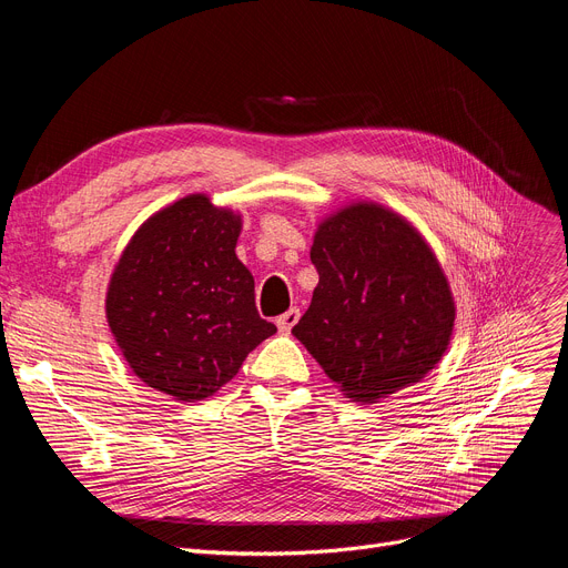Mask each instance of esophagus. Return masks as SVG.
Here are the masks:
<instances>
[{
    "label": "esophagus",
    "instance_id": "34e87169",
    "mask_svg": "<svg viewBox=\"0 0 568 568\" xmlns=\"http://www.w3.org/2000/svg\"><path fill=\"white\" fill-rule=\"evenodd\" d=\"M300 308H290L287 313H283L278 320H276V324H278V332L281 334H290L292 332V326L300 322Z\"/></svg>",
    "mask_w": 568,
    "mask_h": 568
}]
</instances>
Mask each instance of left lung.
Returning <instances> with one entry per match:
<instances>
[{"label": "left lung", "mask_w": 568, "mask_h": 568, "mask_svg": "<svg viewBox=\"0 0 568 568\" xmlns=\"http://www.w3.org/2000/svg\"><path fill=\"white\" fill-rule=\"evenodd\" d=\"M311 262L320 283L292 334L345 396L375 403L435 368L454 296L407 221L379 204L345 206L317 227Z\"/></svg>", "instance_id": "left-lung-1"}]
</instances>
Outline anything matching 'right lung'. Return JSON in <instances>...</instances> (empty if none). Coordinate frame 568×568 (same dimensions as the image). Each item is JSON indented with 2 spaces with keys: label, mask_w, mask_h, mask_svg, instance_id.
Here are the masks:
<instances>
[{
  "label": "right lung",
  "mask_w": 568,
  "mask_h": 568,
  "mask_svg": "<svg viewBox=\"0 0 568 568\" xmlns=\"http://www.w3.org/2000/svg\"><path fill=\"white\" fill-rule=\"evenodd\" d=\"M239 230L230 209L189 195L135 232L112 274L105 313L116 345L144 384L176 400L216 394L276 334L236 260Z\"/></svg>",
  "instance_id": "obj_1"
}]
</instances>
